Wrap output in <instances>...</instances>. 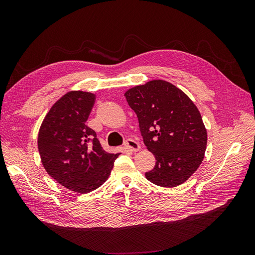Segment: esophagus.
<instances>
[{
	"label": "esophagus",
	"mask_w": 255,
	"mask_h": 255,
	"mask_svg": "<svg viewBox=\"0 0 255 255\" xmlns=\"http://www.w3.org/2000/svg\"><path fill=\"white\" fill-rule=\"evenodd\" d=\"M125 148L129 152H138L140 150V144L134 139H128L125 143Z\"/></svg>",
	"instance_id": "1"
}]
</instances>
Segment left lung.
<instances>
[{
  "instance_id": "obj_1",
  "label": "left lung",
  "mask_w": 255,
  "mask_h": 255,
  "mask_svg": "<svg viewBox=\"0 0 255 255\" xmlns=\"http://www.w3.org/2000/svg\"><path fill=\"white\" fill-rule=\"evenodd\" d=\"M139 121L143 142L155 157L146 180L176 187L194 174L204 158L207 132L190 98L173 84L153 80L126 91Z\"/></svg>"
}]
</instances>
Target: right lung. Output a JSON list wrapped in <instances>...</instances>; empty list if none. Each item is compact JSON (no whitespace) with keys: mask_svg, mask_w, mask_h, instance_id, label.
<instances>
[{"mask_svg":"<svg viewBox=\"0 0 255 255\" xmlns=\"http://www.w3.org/2000/svg\"><path fill=\"white\" fill-rule=\"evenodd\" d=\"M96 94L72 90L53 104L38 133V150L50 176L78 194L99 188L109 179L119 153L103 150L86 126Z\"/></svg>","mask_w":255,"mask_h":255,"instance_id":"1","label":"right lung"}]
</instances>
